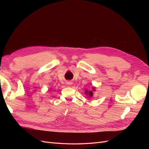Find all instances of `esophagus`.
<instances>
[{
	"label": "esophagus",
	"mask_w": 149,
	"mask_h": 149,
	"mask_svg": "<svg viewBox=\"0 0 149 149\" xmlns=\"http://www.w3.org/2000/svg\"><path fill=\"white\" fill-rule=\"evenodd\" d=\"M67 84L68 86H71L72 84V83L71 81H68V82H67Z\"/></svg>",
	"instance_id": "1"
}]
</instances>
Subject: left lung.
<instances>
[{"instance_id": "8db88e82", "label": "left lung", "mask_w": 149, "mask_h": 149, "mask_svg": "<svg viewBox=\"0 0 149 149\" xmlns=\"http://www.w3.org/2000/svg\"><path fill=\"white\" fill-rule=\"evenodd\" d=\"M92 89H93V91H96V87H94V86H93ZM85 94H87V96H88V97H93V93L92 92V91H88L87 89H86V90H85Z\"/></svg>"}]
</instances>
